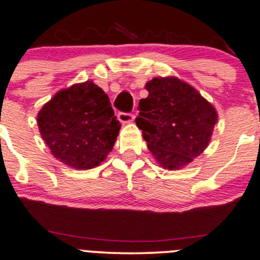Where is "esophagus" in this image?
Listing matches in <instances>:
<instances>
[{"label": "esophagus", "mask_w": 260, "mask_h": 260, "mask_svg": "<svg viewBox=\"0 0 260 260\" xmlns=\"http://www.w3.org/2000/svg\"><path fill=\"white\" fill-rule=\"evenodd\" d=\"M117 119H119V121L122 122V124H126V122L134 121L135 116H134L133 114H130V112H119V114H117Z\"/></svg>", "instance_id": "1"}]
</instances>
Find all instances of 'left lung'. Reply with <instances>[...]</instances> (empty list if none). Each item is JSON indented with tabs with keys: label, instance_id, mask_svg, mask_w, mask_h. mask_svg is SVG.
Returning <instances> with one entry per match:
<instances>
[{
	"label": "left lung",
	"instance_id": "obj_1",
	"mask_svg": "<svg viewBox=\"0 0 260 260\" xmlns=\"http://www.w3.org/2000/svg\"><path fill=\"white\" fill-rule=\"evenodd\" d=\"M135 119L156 161L179 169L209 144L218 115L197 90L175 77H154L145 85Z\"/></svg>",
	"mask_w": 260,
	"mask_h": 260
}]
</instances>
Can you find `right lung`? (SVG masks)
<instances>
[{
    "instance_id": "1",
    "label": "right lung",
    "mask_w": 260,
    "mask_h": 260,
    "mask_svg": "<svg viewBox=\"0 0 260 260\" xmlns=\"http://www.w3.org/2000/svg\"><path fill=\"white\" fill-rule=\"evenodd\" d=\"M37 124L56 159L85 170L105 159L121 126L109 96L92 81L58 91L39 112Z\"/></svg>"
}]
</instances>
